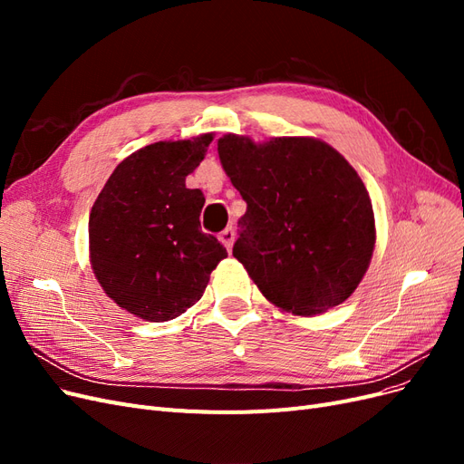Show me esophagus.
Returning <instances> with one entry per match:
<instances>
[{"label": "esophagus", "instance_id": "34e87169", "mask_svg": "<svg viewBox=\"0 0 464 464\" xmlns=\"http://www.w3.org/2000/svg\"><path fill=\"white\" fill-rule=\"evenodd\" d=\"M220 242H222V246L227 247L228 251L232 249V246H234V237H236V232H234V228H224L222 232H220Z\"/></svg>", "mask_w": 464, "mask_h": 464}]
</instances>
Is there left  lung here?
<instances>
[{
  "mask_svg": "<svg viewBox=\"0 0 464 464\" xmlns=\"http://www.w3.org/2000/svg\"><path fill=\"white\" fill-rule=\"evenodd\" d=\"M218 157L247 203L232 254L263 296L294 315L343 304L366 275L375 218L353 166L321 139H218Z\"/></svg>",
  "mask_w": 464,
  "mask_h": 464,
  "instance_id": "left-lung-1",
  "label": "left lung"
}]
</instances>
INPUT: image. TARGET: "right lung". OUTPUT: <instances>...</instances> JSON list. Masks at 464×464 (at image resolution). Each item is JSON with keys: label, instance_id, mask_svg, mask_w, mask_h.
Returning a JSON list of instances; mask_svg holds the SVG:
<instances>
[{"label": "right lung", "instance_id": "add662e5", "mask_svg": "<svg viewBox=\"0 0 464 464\" xmlns=\"http://www.w3.org/2000/svg\"><path fill=\"white\" fill-rule=\"evenodd\" d=\"M213 133L159 141L121 160L98 193L89 218L94 276L125 312L168 321L199 302L208 276L227 257L201 232V189L186 178L201 164Z\"/></svg>", "mask_w": 464, "mask_h": 464}]
</instances>
